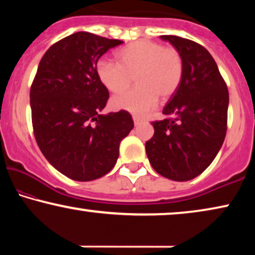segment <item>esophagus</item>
I'll return each mask as SVG.
<instances>
[{
  "instance_id": "obj_1",
  "label": "esophagus",
  "mask_w": 255,
  "mask_h": 255,
  "mask_svg": "<svg viewBox=\"0 0 255 255\" xmlns=\"http://www.w3.org/2000/svg\"><path fill=\"white\" fill-rule=\"evenodd\" d=\"M133 123H134L135 127H137V125L142 123V120H141L140 117H138V116H133Z\"/></svg>"
}]
</instances>
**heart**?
Listing matches in <instances>:
<instances>
[{
  "instance_id": "obj_1",
  "label": "heart",
  "mask_w": 255,
  "mask_h": 255,
  "mask_svg": "<svg viewBox=\"0 0 255 255\" xmlns=\"http://www.w3.org/2000/svg\"><path fill=\"white\" fill-rule=\"evenodd\" d=\"M118 64L100 60L96 76L111 93L124 92L132 78L137 87L111 99V107L134 115H144L155 106L158 97H172L182 82V55L173 47L149 40H137L116 52Z\"/></svg>"
}]
</instances>
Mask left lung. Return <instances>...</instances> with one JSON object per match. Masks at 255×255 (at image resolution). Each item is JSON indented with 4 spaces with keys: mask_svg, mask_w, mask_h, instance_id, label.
<instances>
[{
    "mask_svg": "<svg viewBox=\"0 0 255 255\" xmlns=\"http://www.w3.org/2000/svg\"><path fill=\"white\" fill-rule=\"evenodd\" d=\"M160 38L180 52L184 72L179 89L162 110L172 118L153 122L154 134L146 141V154L160 175L189 181L208 168L224 142L228 87L202 45L177 36Z\"/></svg>",
    "mask_w": 255,
    "mask_h": 255,
    "instance_id": "1",
    "label": "left lung"
}]
</instances>
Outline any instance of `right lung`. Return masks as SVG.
<instances>
[{
	"mask_svg": "<svg viewBox=\"0 0 255 255\" xmlns=\"http://www.w3.org/2000/svg\"><path fill=\"white\" fill-rule=\"evenodd\" d=\"M123 41L80 31L48 48L30 90L34 138L47 161L69 179L110 172L133 128L128 111L101 115L109 92L96 76L102 55Z\"/></svg>",
	"mask_w": 255,
	"mask_h": 255,
	"instance_id": "1",
	"label": "right lung"
}]
</instances>
